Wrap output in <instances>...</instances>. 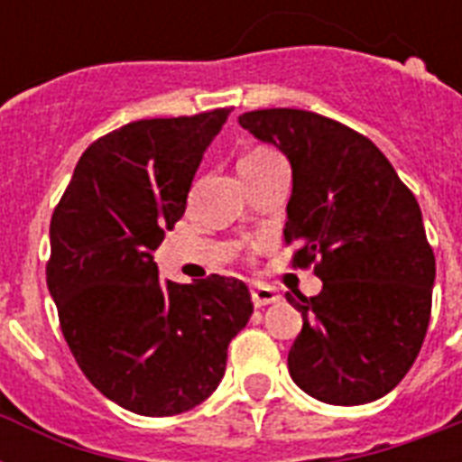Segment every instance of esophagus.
I'll list each match as a JSON object with an SVG mask.
<instances>
[{
  "label": "esophagus",
  "instance_id": "1",
  "mask_svg": "<svg viewBox=\"0 0 462 462\" xmlns=\"http://www.w3.org/2000/svg\"><path fill=\"white\" fill-rule=\"evenodd\" d=\"M254 307H266V304L278 302V292L268 285H252Z\"/></svg>",
  "mask_w": 462,
  "mask_h": 462
}]
</instances>
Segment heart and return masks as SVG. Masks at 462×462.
Listing matches in <instances>:
<instances>
[{
	"mask_svg": "<svg viewBox=\"0 0 462 462\" xmlns=\"http://www.w3.org/2000/svg\"><path fill=\"white\" fill-rule=\"evenodd\" d=\"M275 155L278 153H273L271 148H254V151H249L245 158L239 160V165H249V162H263V160H271V158H275Z\"/></svg>",
	"mask_w": 462,
	"mask_h": 462,
	"instance_id": "1",
	"label": "heart"
}]
</instances>
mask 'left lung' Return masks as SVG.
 <instances>
[{
	"instance_id": "obj_1",
	"label": "left lung",
	"mask_w": 462,
	"mask_h": 462,
	"mask_svg": "<svg viewBox=\"0 0 462 462\" xmlns=\"http://www.w3.org/2000/svg\"><path fill=\"white\" fill-rule=\"evenodd\" d=\"M242 129L290 160L285 242L297 266L316 261V297L285 295L302 311L290 376L328 405L391 393L427 336L437 278L422 210L386 155L362 134L316 112H245Z\"/></svg>"
}]
</instances>
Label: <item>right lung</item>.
I'll list each match as a JSON object with an SVG mask.
<instances>
[{
	"mask_svg": "<svg viewBox=\"0 0 462 462\" xmlns=\"http://www.w3.org/2000/svg\"><path fill=\"white\" fill-rule=\"evenodd\" d=\"M227 115L141 119L97 139L50 223L47 288L69 350L105 398L136 415H180L206 401L254 311L237 278L180 285L160 281L153 261Z\"/></svg>",
	"mask_w": 462,
	"mask_h": 462,
	"instance_id": "1",
	"label": "right lung"
}]
</instances>
